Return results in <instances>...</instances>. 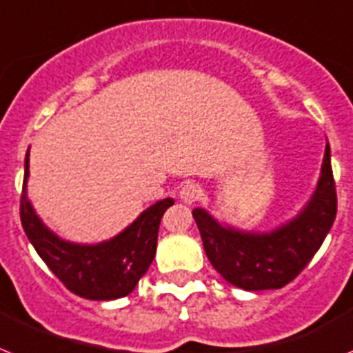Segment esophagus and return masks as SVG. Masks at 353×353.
Returning a JSON list of instances; mask_svg holds the SVG:
<instances>
[{"label": "esophagus", "mask_w": 353, "mask_h": 353, "mask_svg": "<svg viewBox=\"0 0 353 353\" xmlns=\"http://www.w3.org/2000/svg\"><path fill=\"white\" fill-rule=\"evenodd\" d=\"M199 197H201V188H199V185H195V183H186V185H183V188L179 192V199L185 204H194L195 201H199Z\"/></svg>", "instance_id": "esophagus-1"}]
</instances>
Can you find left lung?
I'll list each match as a JSON object with an SVG mask.
<instances>
[{
	"instance_id": "left-lung-1",
	"label": "left lung",
	"mask_w": 353,
	"mask_h": 353,
	"mask_svg": "<svg viewBox=\"0 0 353 353\" xmlns=\"http://www.w3.org/2000/svg\"><path fill=\"white\" fill-rule=\"evenodd\" d=\"M338 211L330 167V145H325L320 179L302 211L266 232L236 229L202 208L192 211L202 245L213 268L229 284L247 291L279 290L307 266L329 234Z\"/></svg>"
}]
</instances>
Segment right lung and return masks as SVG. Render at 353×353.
<instances>
[{
	"mask_svg": "<svg viewBox=\"0 0 353 353\" xmlns=\"http://www.w3.org/2000/svg\"><path fill=\"white\" fill-rule=\"evenodd\" d=\"M30 149L24 158L21 223L30 243L69 291L88 300H115L130 295L156 254L161 216L174 204L167 197L154 202L124 231L101 243L62 240L41 220L28 199Z\"/></svg>",
	"mask_w": 353,
	"mask_h": 353,
	"instance_id": "add662e5",
	"label": "right lung"
}]
</instances>
